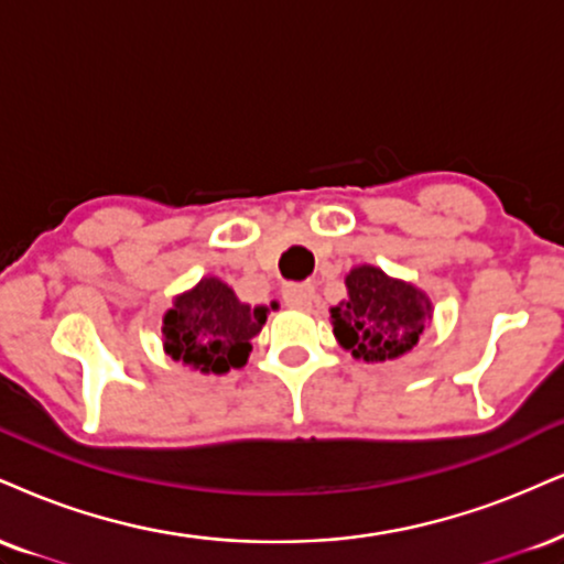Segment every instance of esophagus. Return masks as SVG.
<instances>
[{
  "mask_svg": "<svg viewBox=\"0 0 564 564\" xmlns=\"http://www.w3.org/2000/svg\"><path fill=\"white\" fill-rule=\"evenodd\" d=\"M281 294L291 310H310L312 302H315V286L312 283H286Z\"/></svg>",
  "mask_w": 564,
  "mask_h": 564,
  "instance_id": "1",
  "label": "esophagus"
}]
</instances>
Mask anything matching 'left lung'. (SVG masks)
Segmentation results:
<instances>
[{
	"instance_id": "obj_1",
	"label": "left lung",
	"mask_w": 564,
	"mask_h": 564,
	"mask_svg": "<svg viewBox=\"0 0 564 564\" xmlns=\"http://www.w3.org/2000/svg\"><path fill=\"white\" fill-rule=\"evenodd\" d=\"M347 291V300L330 310V321L338 344L365 362L406 355L433 315L423 291L389 278L372 264L349 270Z\"/></svg>"
}]
</instances>
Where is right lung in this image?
Here are the masks:
<instances>
[{
	"label": "right lung",
	"mask_w": 564,
	"mask_h": 564,
	"mask_svg": "<svg viewBox=\"0 0 564 564\" xmlns=\"http://www.w3.org/2000/svg\"><path fill=\"white\" fill-rule=\"evenodd\" d=\"M268 321V307H249L220 278H202L186 294L175 296L165 312L162 336L175 362L199 372L223 376L243 368L252 338Z\"/></svg>",
	"instance_id": "1"
}]
</instances>
